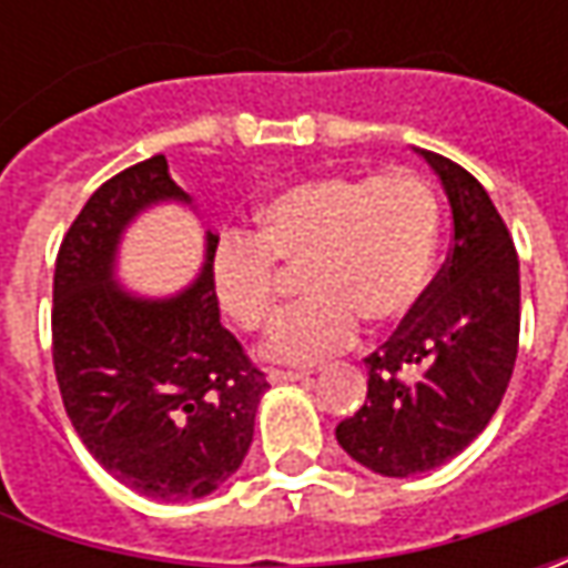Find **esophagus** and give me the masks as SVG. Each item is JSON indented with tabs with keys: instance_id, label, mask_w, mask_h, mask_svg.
I'll list each match as a JSON object with an SVG mask.
<instances>
[{
	"instance_id": "34e87169",
	"label": "esophagus",
	"mask_w": 568,
	"mask_h": 568,
	"mask_svg": "<svg viewBox=\"0 0 568 568\" xmlns=\"http://www.w3.org/2000/svg\"><path fill=\"white\" fill-rule=\"evenodd\" d=\"M310 376V369H268V382H300Z\"/></svg>"
}]
</instances>
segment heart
<instances>
[{"instance_id": "heart-1", "label": "heart", "mask_w": 568, "mask_h": 568, "mask_svg": "<svg viewBox=\"0 0 568 568\" xmlns=\"http://www.w3.org/2000/svg\"><path fill=\"white\" fill-rule=\"evenodd\" d=\"M439 199L417 170L379 176L328 173L274 192L255 214V236L227 233L211 250V294L243 332L277 316L284 272L303 274L310 296L277 322L272 361L313 363L347 347L361 318L395 322L424 294Z\"/></svg>"}]
</instances>
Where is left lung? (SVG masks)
I'll list each match as a JSON object with an SVG mask.
<instances>
[{
    "instance_id": "1",
    "label": "left lung",
    "mask_w": 568,
    "mask_h": 568,
    "mask_svg": "<svg viewBox=\"0 0 568 568\" xmlns=\"http://www.w3.org/2000/svg\"><path fill=\"white\" fill-rule=\"evenodd\" d=\"M420 154L452 205L448 258L398 332L366 357V402L335 429L341 448L382 477L424 474L468 448L503 402L518 354L509 227L465 166Z\"/></svg>"
}]
</instances>
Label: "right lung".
<instances>
[{
	"label": "right lung",
	"instance_id": "1",
	"mask_svg": "<svg viewBox=\"0 0 568 568\" xmlns=\"http://www.w3.org/2000/svg\"><path fill=\"white\" fill-rule=\"evenodd\" d=\"M189 202L164 154L129 166L84 202L55 255L53 366L88 452L129 490L161 503L202 499L230 480L252 443L265 373L221 325L211 250L186 291H122V230L148 205Z\"/></svg>",
	"mask_w": 568,
	"mask_h": 568
}]
</instances>
